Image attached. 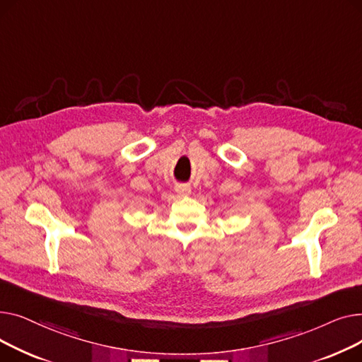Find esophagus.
<instances>
[{"mask_svg": "<svg viewBox=\"0 0 362 362\" xmlns=\"http://www.w3.org/2000/svg\"><path fill=\"white\" fill-rule=\"evenodd\" d=\"M176 192H177V195H180V197H187V195H191V186H189L187 183H177L176 185Z\"/></svg>", "mask_w": 362, "mask_h": 362, "instance_id": "esophagus-1", "label": "esophagus"}]
</instances>
